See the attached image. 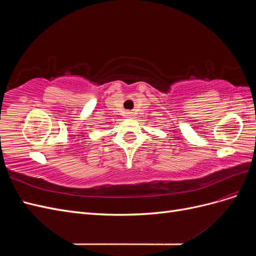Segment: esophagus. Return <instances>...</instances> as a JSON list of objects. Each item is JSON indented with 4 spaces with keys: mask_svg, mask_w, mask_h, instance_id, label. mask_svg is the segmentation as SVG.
I'll return each instance as SVG.
<instances>
[{
    "mask_svg": "<svg viewBox=\"0 0 256 256\" xmlns=\"http://www.w3.org/2000/svg\"><path fill=\"white\" fill-rule=\"evenodd\" d=\"M127 114H128V115H127V116H131V115H130V113H127Z\"/></svg>",
    "mask_w": 256,
    "mask_h": 256,
    "instance_id": "1",
    "label": "esophagus"
}]
</instances>
